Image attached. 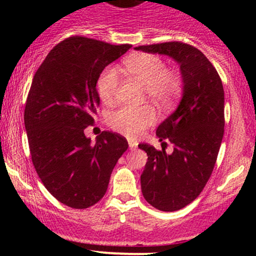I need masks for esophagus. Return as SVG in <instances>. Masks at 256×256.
Segmentation results:
<instances>
[{
	"label": "esophagus",
	"instance_id": "1",
	"mask_svg": "<svg viewBox=\"0 0 256 256\" xmlns=\"http://www.w3.org/2000/svg\"><path fill=\"white\" fill-rule=\"evenodd\" d=\"M128 148H130L131 150H134V149L137 148V143L134 142V140H128Z\"/></svg>",
	"mask_w": 256,
	"mask_h": 256
}]
</instances>
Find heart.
<instances>
[{"label": "heart", "instance_id": "b5f03b06", "mask_svg": "<svg viewBox=\"0 0 256 256\" xmlns=\"http://www.w3.org/2000/svg\"><path fill=\"white\" fill-rule=\"evenodd\" d=\"M128 74L146 86L148 98L160 107H168L177 100L182 91V78L177 72L167 70L165 61L158 55L136 54L124 61ZM120 84L119 72L116 68L104 70L98 83L100 98L110 104L116 96ZM156 119L154 108L144 104L140 107L122 106L108 116L110 128L131 138H137Z\"/></svg>", "mask_w": 256, "mask_h": 256}]
</instances>
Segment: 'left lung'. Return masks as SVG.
<instances>
[{
  "label": "left lung",
  "mask_w": 256,
  "mask_h": 256,
  "mask_svg": "<svg viewBox=\"0 0 256 256\" xmlns=\"http://www.w3.org/2000/svg\"><path fill=\"white\" fill-rule=\"evenodd\" d=\"M134 49L166 55L180 67V102L156 128L161 144L170 140L173 152L138 144L148 155L140 174L143 196L156 210L173 212L198 198L212 174L224 136V89L216 70L195 46L166 42Z\"/></svg>",
  "instance_id": "left-lung-1"
}]
</instances>
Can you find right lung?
Returning <instances> with one entry per match:
<instances>
[{"label":"right lung","mask_w":256,"mask_h":256,"mask_svg":"<svg viewBox=\"0 0 256 256\" xmlns=\"http://www.w3.org/2000/svg\"><path fill=\"white\" fill-rule=\"evenodd\" d=\"M130 48L70 37L52 49L32 79L24 113L32 162L46 190L68 207L98 204L128 148L125 137L110 131L92 144L84 130L100 106V74Z\"/></svg>","instance_id":"add662e5"}]
</instances>
